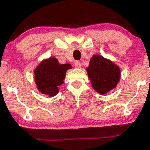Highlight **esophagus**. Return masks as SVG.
Wrapping results in <instances>:
<instances>
[{"label":"esophagus","instance_id":"obj_1","mask_svg":"<svg viewBox=\"0 0 150 150\" xmlns=\"http://www.w3.org/2000/svg\"><path fill=\"white\" fill-rule=\"evenodd\" d=\"M74 65H75V67L81 68V62H79V61H75V63H74Z\"/></svg>","mask_w":150,"mask_h":150}]
</instances>
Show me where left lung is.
Wrapping results in <instances>:
<instances>
[{"label": "left lung", "mask_w": 150, "mask_h": 150, "mask_svg": "<svg viewBox=\"0 0 150 150\" xmlns=\"http://www.w3.org/2000/svg\"><path fill=\"white\" fill-rule=\"evenodd\" d=\"M92 88L100 94L114 89L121 78L120 69L110 59L100 55H93L86 68Z\"/></svg>", "instance_id": "1"}]
</instances>
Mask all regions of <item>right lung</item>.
I'll use <instances>...</instances> for the list:
<instances>
[{
    "instance_id": "right-lung-1",
    "label": "right lung",
    "mask_w": 150,
    "mask_h": 150,
    "mask_svg": "<svg viewBox=\"0 0 150 150\" xmlns=\"http://www.w3.org/2000/svg\"><path fill=\"white\" fill-rule=\"evenodd\" d=\"M71 65L60 64L55 57L45 59L39 63L34 71V79L39 92L54 97L59 92V87L64 82L66 71Z\"/></svg>"
}]
</instances>
